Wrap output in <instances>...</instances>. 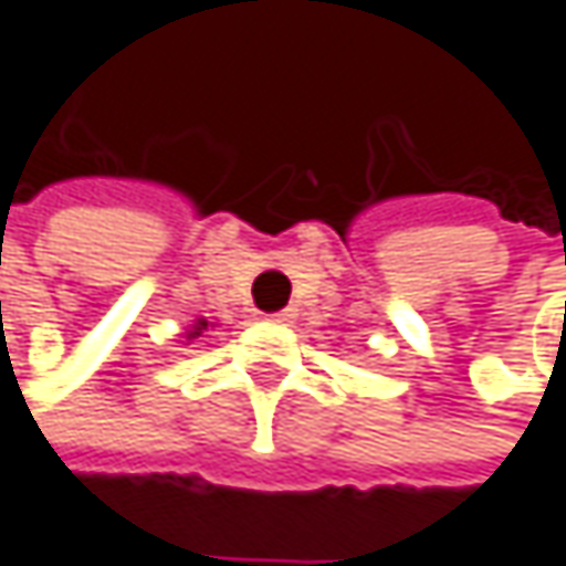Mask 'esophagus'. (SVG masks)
Wrapping results in <instances>:
<instances>
[{
  "label": "esophagus",
  "instance_id": "34e87169",
  "mask_svg": "<svg viewBox=\"0 0 566 566\" xmlns=\"http://www.w3.org/2000/svg\"><path fill=\"white\" fill-rule=\"evenodd\" d=\"M269 321H275V324H294V307H284L279 314H272Z\"/></svg>",
  "mask_w": 566,
  "mask_h": 566
}]
</instances>
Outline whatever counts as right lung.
<instances>
[{"label": "right lung", "instance_id": "right-lung-1", "mask_svg": "<svg viewBox=\"0 0 566 566\" xmlns=\"http://www.w3.org/2000/svg\"><path fill=\"white\" fill-rule=\"evenodd\" d=\"M209 327H212V321H206V317H196V321H192V324H189V327L182 331V340L189 344V340H196V337H202V334H206Z\"/></svg>", "mask_w": 566, "mask_h": 566}]
</instances>
